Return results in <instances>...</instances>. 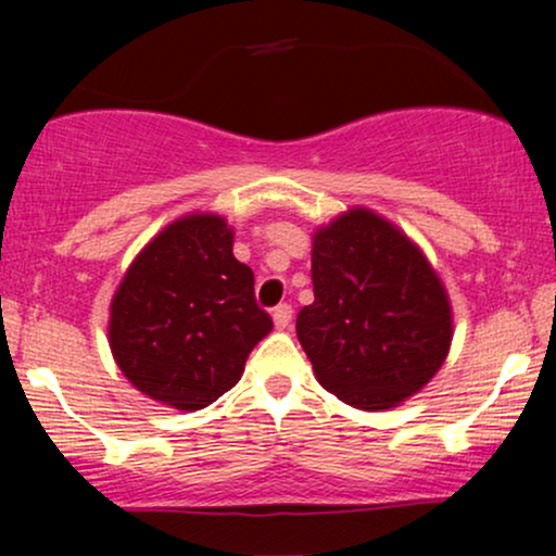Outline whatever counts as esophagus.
Returning <instances> with one entry per match:
<instances>
[{
	"mask_svg": "<svg viewBox=\"0 0 556 556\" xmlns=\"http://www.w3.org/2000/svg\"><path fill=\"white\" fill-rule=\"evenodd\" d=\"M291 316H293V308L288 306V303H280V306L273 308V321H276V329H288L291 326Z\"/></svg>",
	"mask_w": 556,
	"mask_h": 556,
	"instance_id": "1",
	"label": "esophagus"
}]
</instances>
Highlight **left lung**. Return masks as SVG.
Listing matches in <instances>:
<instances>
[{
  "label": "left lung",
  "mask_w": 556,
  "mask_h": 556,
  "mask_svg": "<svg viewBox=\"0 0 556 556\" xmlns=\"http://www.w3.org/2000/svg\"><path fill=\"white\" fill-rule=\"evenodd\" d=\"M314 303L295 333L331 394L356 409H390L443 367L451 301L422 250L384 217L354 207L318 227Z\"/></svg>",
  "instance_id": "8db88e82"
}]
</instances>
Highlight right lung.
I'll use <instances>...</instances> for the list:
<instances>
[{
	"label": "right lung",
	"mask_w": 556,
	"mask_h": 556,
	"mask_svg": "<svg viewBox=\"0 0 556 556\" xmlns=\"http://www.w3.org/2000/svg\"><path fill=\"white\" fill-rule=\"evenodd\" d=\"M270 329L253 270L232 255V227L197 212L136 255L111 301L109 344L136 390L192 413L240 382Z\"/></svg>",
	"instance_id": "add662e5"
}]
</instances>
